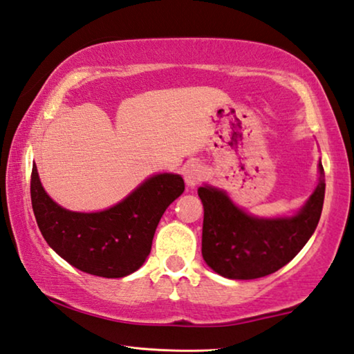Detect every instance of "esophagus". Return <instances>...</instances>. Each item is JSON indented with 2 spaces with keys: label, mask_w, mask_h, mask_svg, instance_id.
Returning <instances> with one entry per match:
<instances>
[{
  "label": "esophagus",
  "mask_w": 354,
  "mask_h": 354,
  "mask_svg": "<svg viewBox=\"0 0 354 354\" xmlns=\"http://www.w3.org/2000/svg\"><path fill=\"white\" fill-rule=\"evenodd\" d=\"M203 177H205V169H203L201 165L191 163L188 166H185L183 178L189 188H194L196 185H199L203 180Z\"/></svg>",
  "instance_id": "obj_1"
}]
</instances>
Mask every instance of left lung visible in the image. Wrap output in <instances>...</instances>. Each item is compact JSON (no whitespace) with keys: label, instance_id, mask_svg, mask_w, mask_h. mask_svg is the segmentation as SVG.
Returning <instances> with one entry per match:
<instances>
[{"label":"left lung","instance_id":"left-lung-1","mask_svg":"<svg viewBox=\"0 0 354 354\" xmlns=\"http://www.w3.org/2000/svg\"><path fill=\"white\" fill-rule=\"evenodd\" d=\"M202 257L216 274L232 280H253L286 266L313 236L325 199V172L305 205L294 216L257 218L234 205L224 189L203 185Z\"/></svg>","mask_w":354,"mask_h":354}]
</instances>
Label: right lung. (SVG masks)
Instances as JSON below:
<instances>
[{
	"label": "right lung",
	"instance_id": "1",
	"mask_svg": "<svg viewBox=\"0 0 354 354\" xmlns=\"http://www.w3.org/2000/svg\"><path fill=\"white\" fill-rule=\"evenodd\" d=\"M183 191L182 176L155 174L116 205L77 213L46 194L35 163L30 174L32 209L48 245L76 269L104 278H122L141 268L161 216Z\"/></svg>",
	"mask_w": 354,
	"mask_h": 354
}]
</instances>
